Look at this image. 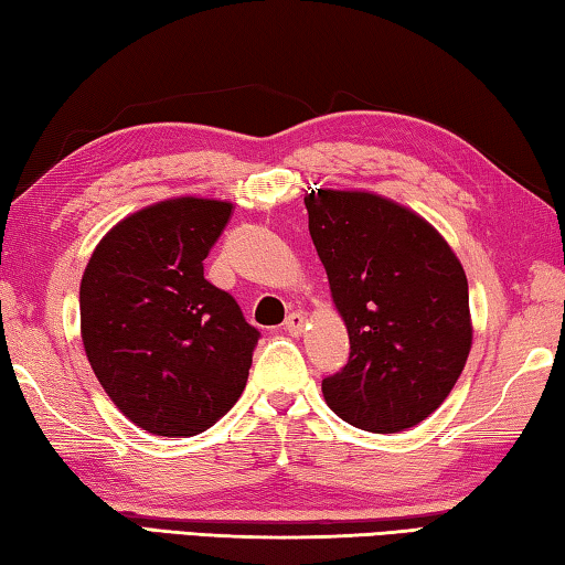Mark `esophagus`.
Returning <instances> with one entry per match:
<instances>
[{
    "instance_id": "1",
    "label": "esophagus",
    "mask_w": 565,
    "mask_h": 565,
    "mask_svg": "<svg viewBox=\"0 0 565 565\" xmlns=\"http://www.w3.org/2000/svg\"><path fill=\"white\" fill-rule=\"evenodd\" d=\"M284 331L291 333V337H299V333L303 331V313H299V311L289 313L284 321Z\"/></svg>"
}]
</instances>
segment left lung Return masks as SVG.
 Wrapping results in <instances>:
<instances>
[{
    "mask_svg": "<svg viewBox=\"0 0 565 565\" xmlns=\"http://www.w3.org/2000/svg\"><path fill=\"white\" fill-rule=\"evenodd\" d=\"M309 234L347 321V366L321 381L329 408L396 434L444 404L471 351L468 281L441 234L366 191L303 196Z\"/></svg>",
    "mask_w": 565,
    "mask_h": 565,
    "instance_id": "1",
    "label": "left lung"
}]
</instances>
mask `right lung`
<instances>
[{"instance_id": "add662e5", "label": "right lung", "mask_w": 565, "mask_h": 565, "mask_svg": "<svg viewBox=\"0 0 565 565\" xmlns=\"http://www.w3.org/2000/svg\"><path fill=\"white\" fill-rule=\"evenodd\" d=\"M232 204L181 196L119 222L79 286L82 341L102 388L139 428L196 436L246 386L262 333L204 259Z\"/></svg>"}]
</instances>
